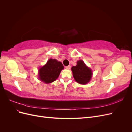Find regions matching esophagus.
Segmentation results:
<instances>
[{
	"instance_id": "34e87169",
	"label": "esophagus",
	"mask_w": 132,
	"mask_h": 132,
	"mask_svg": "<svg viewBox=\"0 0 132 132\" xmlns=\"http://www.w3.org/2000/svg\"><path fill=\"white\" fill-rule=\"evenodd\" d=\"M70 68H71L70 65H68V66H67V67H65V68H66V69H70Z\"/></svg>"
}]
</instances>
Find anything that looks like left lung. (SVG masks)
<instances>
[{"label":"left lung","mask_w":132,"mask_h":132,"mask_svg":"<svg viewBox=\"0 0 132 132\" xmlns=\"http://www.w3.org/2000/svg\"><path fill=\"white\" fill-rule=\"evenodd\" d=\"M75 80L80 84H86L92 77L91 70L87 67L81 60L77 62V65L71 68Z\"/></svg>","instance_id":"obj_1"}]
</instances>
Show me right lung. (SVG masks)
<instances>
[{"label":"right lung","mask_w":132,"mask_h":132,"mask_svg":"<svg viewBox=\"0 0 132 132\" xmlns=\"http://www.w3.org/2000/svg\"><path fill=\"white\" fill-rule=\"evenodd\" d=\"M64 67L56 59H50L46 64L39 69V78L46 84L52 82L56 80Z\"/></svg>","instance_id":"1"}]
</instances>
